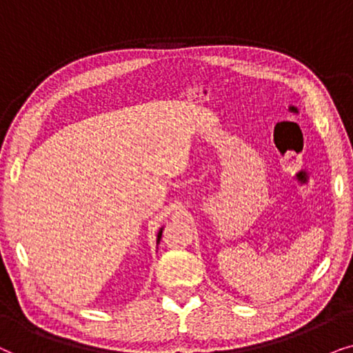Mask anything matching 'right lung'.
I'll use <instances>...</instances> for the list:
<instances>
[{
    "label": "right lung",
    "mask_w": 353,
    "mask_h": 353,
    "mask_svg": "<svg viewBox=\"0 0 353 353\" xmlns=\"http://www.w3.org/2000/svg\"><path fill=\"white\" fill-rule=\"evenodd\" d=\"M161 234H163V228L159 229V232H158V242H159V239H161Z\"/></svg>",
    "instance_id": "right-lung-1"
}]
</instances>
